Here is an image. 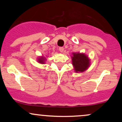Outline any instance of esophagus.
<instances>
[{
	"label": "esophagus",
	"instance_id": "1",
	"mask_svg": "<svg viewBox=\"0 0 122 122\" xmlns=\"http://www.w3.org/2000/svg\"><path fill=\"white\" fill-rule=\"evenodd\" d=\"M64 47H60L59 48V51H60L61 53H63L64 52Z\"/></svg>",
	"mask_w": 122,
	"mask_h": 122
}]
</instances>
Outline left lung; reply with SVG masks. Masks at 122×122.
Returning a JSON list of instances; mask_svg holds the SVG:
<instances>
[{
  "label": "left lung",
  "mask_w": 122,
  "mask_h": 122,
  "mask_svg": "<svg viewBox=\"0 0 122 122\" xmlns=\"http://www.w3.org/2000/svg\"><path fill=\"white\" fill-rule=\"evenodd\" d=\"M72 64L75 73H83L91 66V59L84 53H72Z\"/></svg>",
  "instance_id": "left-lung-1"
}]
</instances>
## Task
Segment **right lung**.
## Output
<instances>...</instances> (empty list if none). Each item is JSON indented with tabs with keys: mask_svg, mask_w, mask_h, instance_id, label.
I'll list each match as a JSON object with an SVG mask.
<instances>
[{
	"mask_svg": "<svg viewBox=\"0 0 122 122\" xmlns=\"http://www.w3.org/2000/svg\"><path fill=\"white\" fill-rule=\"evenodd\" d=\"M46 57H45L44 56H38L37 58V62L40 64H45L47 58Z\"/></svg>",
	"mask_w": 122,
	"mask_h": 122,
	"instance_id": "obj_1",
	"label": "right lung"
}]
</instances>
